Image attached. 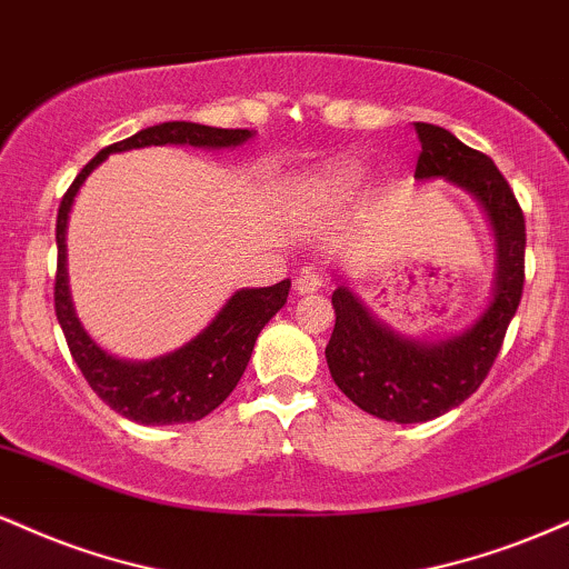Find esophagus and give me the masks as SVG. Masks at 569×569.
<instances>
[{
    "label": "esophagus",
    "mask_w": 569,
    "mask_h": 569,
    "mask_svg": "<svg viewBox=\"0 0 569 569\" xmlns=\"http://www.w3.org/2000/svg\"><path fill=\"white\" fill-rule=\"evenodd\" d=\"M323 286V280H320V276H315V272L305 270L302 276H297V280H293V291L297 293H315Z\"/></svg>",
    "instance_id": "esophagus-1"
}]
</instances>
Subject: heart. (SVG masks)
<instances>
[{
  "label": "heart",
  "instance_id": "heart-1",
  "mask_svg": "<svg viewBox=\"0 0 569 569\" xmlns=\"http://www.w3.org/2000/svg\"><path fill=\"white\" fill-rule=\"evenodd\" d=\"M362 182V169L358 163H333V167L320 169L310 180L312 196L318 198H341L350 196Z\"/></svg>",
  "mask_w": 569,
  "mask_h": 569
}]
</instances>
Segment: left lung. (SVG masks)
I'll return each mask as SVG.
<instances>
[{"mask_svg":"<svg viewBox=\"0 0 569 569\" xmlns=\"http://www.w3.org/2000/svg\"><path fill=\"white\" fill-rule=\"evenodd\" d=\"M416 134L421 142L416 180H445L480 203L496 238V272L480 315L437 339L395 331L333 272L337 326L326 347L328 371L360 410L395 423L432 421L477 392L501 350L525 283V217L496 163L442 127L419 121Z\"/></svg>","mask_w":569,"mask_h":569,"instance_id":"1","label":"left lung"}]
</instances>
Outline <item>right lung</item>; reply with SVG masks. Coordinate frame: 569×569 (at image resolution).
<instances>
[{"mask_svg":"<svg viewBox=\"0 0 569 569\" xmlns=\"http://www.w3.org/2000/svg\"><path fill=\"white\" fill-rule=\"evenodd\" d=\"M251 129H217L193 124V121H163V124L140 129L127 140L102 148L81 169L58 209L54 241H58V276H54V315L63 328L68 350L84 373L89 387L106 406L129 421L146 427L163 423H188L209 416L222 406L249 366L251 350L259 331L270 323L272 315L286 305L291 280H280L267 289H238L219 307L207 328L184 341L177 350L150 360H124L106 352L81 326L71 289H68V254L66 230L73 198L94 169L111 153H124L148 146H190L203 150H232L249 142Z\"/></svg>","mask_w":569,"mask_h":569,"instance_id":"1","label":"right lung"}]
</instances>
